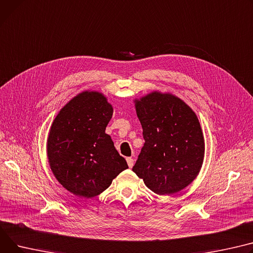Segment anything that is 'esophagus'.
Instances as JSON below:
<instances>
[{
    "instance_id": "esophagus-1",
    "label": "esophagus",
    "mask_w": 253,
    "mask_h": 253,
    "mask_svg": "<svg viewBox=\"0 0 253 253\" xmlns=\"http://www.w3.org/2000/svg\"><path fill=\"white\" fill-rule=\"evenodd\" d=\"M126 161H127V164H128L129 168H132L133 165H134V159L133 158H127Z\"/></svg>"
}]
</instances>
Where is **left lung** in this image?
I'll use <instances>...</instances> for the list:
<instances>
[{"mask_svg": "<svg viewBox=\"0 0 253 253\" xmlns=\"http://www.w3.org/2000/svg\"><path fill=\"white\" fill-rule=\"evenodd\" d=\"M134 103L145 142L132 171L157 194L181 191L197 177L205 158L196 114L169 92L153 91Z\"/></svg>", "mask_w": 253, "mask_h": 253, "instance_id": "1", "label": "left lung"}]
</instances>
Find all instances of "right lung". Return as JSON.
Wrapping results in <instances>:
<instances>
[{
  "instance_id": "1",
  "label": "right lung",
  "mask_w": 253,
  "mask_h": 253,
  "mask_svg": "<svg viewBox=\"0 0 253 253\" xmlns=\"http://www.w3.org/2000/svg\"><path fill=\"white\" fill-rule=\"evenodd\" d=\"M112 116L113 107L102 92L85 90L60 110L50 126V170L64 188L79 197L100 194L128 168L106 133Z\"/></svg>"
}]
</instances>
